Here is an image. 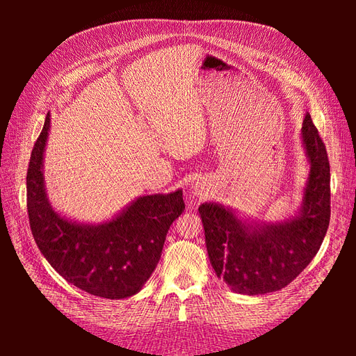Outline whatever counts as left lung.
<instances>
[{"instance_id": "8db88e82", "label": "left lung", "mask_w": 356, "mask_h": 356, "mask_svg": "<svg viewBox=\"0 0 356 356\" xmlns=\"http://www.w3.org/2000/svg\"><path fill=\"white\" fill-rule=\"evenodd\" d=\"M310 174L303 209L286 222L251 227L213 203L200 204L204 243L215 273L239 294L282 289L319 251L330 225V161L325 144L307 113L301 127Z\"/></svg>"}]
</instances>
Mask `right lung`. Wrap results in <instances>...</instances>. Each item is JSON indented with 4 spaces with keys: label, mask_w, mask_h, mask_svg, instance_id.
<instances>
[{
    "label": "right lung",
    "mask_w": 356,
    "mask_h": 356,
    "mask_svg": "<svg viewBox=\"0 0 356 356\" xmlns=\"http://www.w3.org/2000/svg\"><path fill=\"white\" fill-rule=\"evenodd\" d=\"M49 127L47 113L26 174V208L37 246L63 279L86 293L111 300L136 294L154 272L170 224L186 209L182 191L139 197L102 225L70 222L50 208L42 184Z\"/></svg>",
    "instance_id": "1"
}]
</instances>
